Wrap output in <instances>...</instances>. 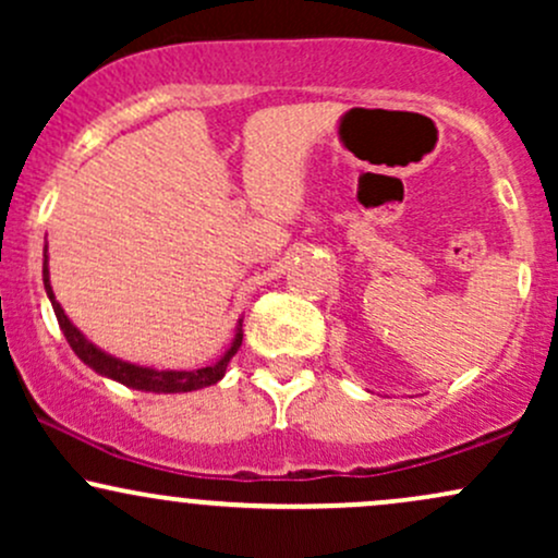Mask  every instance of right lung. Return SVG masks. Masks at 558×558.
<instances>
[{
	"label": "right lung",
	"instance_id": "obj_1",
	"mask_svg": "<svg viewBox=\"0 0 558 558\" xmlns=\"http://www.w3.org/2000/svg\"><path fill=\"white\" fill-rule=\"evenodd\" d=\"M44 288H47V296H49V301H52L57 323H60V330L65 332L70 349L75 351V356H78L83 364H88L94 373H99L101 377H110V380H114V383H123V386L133 388V390H146V393H189V390L215 386V383L222 380V375H226L228 362L233 360L235 351L241 349L243 332H241V319H239V328H235V338H233V343H230V349L215 364H209V367L155 369V367H144V364L125 362V360H120V356H112V354H107V351H101L99 345L88 341V338L83 336V332L75 328L73 323H70V317L60 306V301L54 299L52 283H49L47 246H44Z\"/></svg>",
	"mask_w": 558,
	"mask_h": 558
}]
</instances>
